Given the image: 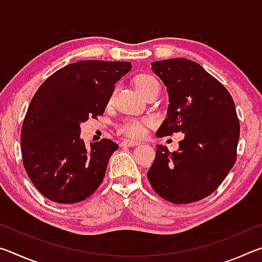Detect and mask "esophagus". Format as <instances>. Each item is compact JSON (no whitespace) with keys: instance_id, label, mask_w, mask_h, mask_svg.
Returning a JSON list of instances; mask_svg holds the SVG:
<instances>
[{"instance_id":"esophagus-1","label":"esophagus","mask_w":262,"mask_h":262,"mask_svg":"<svg viewBox=\"0 0 262 262\" xmlns=\"http://www.w3.org/2000/svg\"><path fill=\"white\" fill-rule=\"evenodd\" d=\"M137 144H139V142L133 141V140H123L121 142L122 147H135V145H137Z\"/></svg>"}]
</instances>
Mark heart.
Wrapping results in <instances>:
<instances>
[{"instance_id": "heart-1", "label": "heart", "mask_w": 262, "mask_h": 262, "mask_svg": "<svg viewBox=\"0 0 262 262\" xmlns=\"http://www.w3.org/2000/svg\"><path fill=\"white\" fill-rule=\"evenodd\" d=\"M135 85L142 95L147 96L150 91L154 90L155 88L159 86V83L156 77H154L152 75L149 74H140L137 75L134 79ZM115 91L112 92V95L110 97V101H112L114 98ZM145 122L141 120H136V119H130L122 122L120 127H119V132L122 134L132 136V137H140L144 134L145 132Z\"/></svg>"}]
</instances>
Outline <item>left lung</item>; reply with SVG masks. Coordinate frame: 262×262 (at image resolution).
<instances>
[{
    "label": "left lung",
    "instance_id": "8db88e82",
    "mask_svg": "<svg viewBox=\"0 0 262 262\" xmlns=\"http://www.w3.org/2000/svg\"><path fill=\"white\" fill-rule=\"evenodd\" d=\"M151 67L170 101L157 136L183 132L185 139L173 152L156 145L149 183L168 202L200 201L216 190L236 163L241 127L234 101L223 84L192 60L155 61Z\"/></svg>",
    "mask_w": 262,
    "mask_h": 262
}]
</instances>
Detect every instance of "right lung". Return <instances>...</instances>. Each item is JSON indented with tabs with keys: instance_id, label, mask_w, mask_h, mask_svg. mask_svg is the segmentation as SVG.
I'll return each mask as SVG.
<instances>
[{
	"instance_id": "right-lung-1",
	"label": "right lung",
	"mask_w": 262,
	"mask_h": 262,
	"mask_svg": "<svg viewBox=\"0 0 262 262\" xmlns=\"http://www.w3.org/2000/svg\"><path fill=\"white\" fill-rule=\"evenodd\" d=\"M130 69V62L77 61L52 74L34 94L21 126V157L48 200L81 202L103 183L119 145L103 139L85 148L79 123L104 113L114 84Z\"/></svg>"
}]
</instances>
